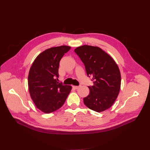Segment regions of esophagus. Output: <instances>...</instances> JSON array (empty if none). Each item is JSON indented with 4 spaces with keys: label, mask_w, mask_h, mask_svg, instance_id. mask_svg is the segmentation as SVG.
Listing matches in <instances>:
<instances>
[{
    "label": "esophagus",
    "mask_w": 150,
    "mask_h": 150,
    "mask_svg": "<svg viewBox=\"0 0 150 150\" xmlns=\"http://www.w3.org/2000/svg\"><path fill=\"white\" fill-rule=\"evenodd\" d=\"M73 87L74 89H78V88H79L80 87V86H73Z\"/></svg>",
    "instance_id": "obj_1"
}]
</instances>
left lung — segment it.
Wrapping results in <instances>:
<instances>
[{"label":"left lung","instance_id":"8db88e82","mask_svg":"<svg viewBox=\"0 0 150 150\" xmlns=\"http://www.w3.org/2000/svg\"><path fill=\"white\" fill-rule=\"evenodd\" d=\"M74 52L83 63L87 76L93 85L88 86L89 95L83 103L97 112L110 108L116 100L121 86V74L115 62L98 47L83 45Z\"/></svg>","mask_w":150,"mask_h":150}]
</instances>
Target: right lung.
Listing matches in <instances>:
<instances>
[{
	"label": "right lung",
	"instance_id": "obj_1",
	"mask_svg": "<svg viewBox=\"0 0 150 150\" xmlns=\"http://www.w3.org/2000/svg\"><path fill=\"white\" fill-rule=\"evenodd\" d=\"M70 49V46H61L45 50L37 56L30 69V95L37 108L45 113L60 109L72 89L58 82L60 61Z\"/></svg>",
	"mask_w": 150,
	"mask_h": 150
}]
</instances>
